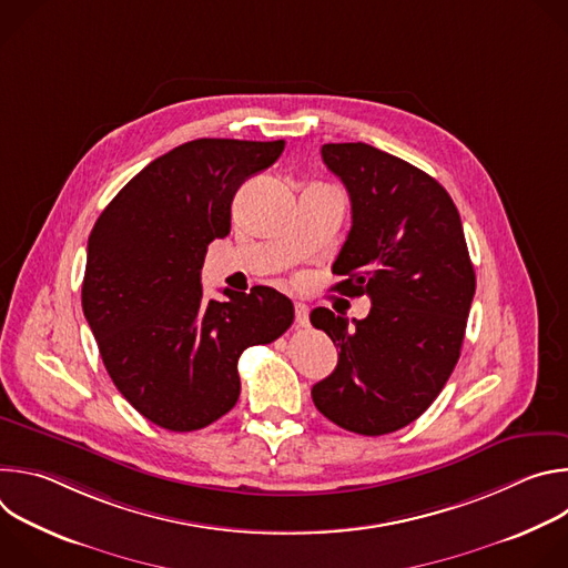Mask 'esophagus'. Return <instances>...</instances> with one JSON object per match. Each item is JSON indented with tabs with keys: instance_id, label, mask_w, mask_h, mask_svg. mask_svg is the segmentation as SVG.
<instances>
[{
	"instance_id": "obj_1",
	"label": "esophagus",
	"mask_w": 568,
	"mask_h": 568,
	"mask_svg": "<svg viewBox=\"0 0 568 568\" xmlns=\"http://www.w3.org/2000/svg\"><path fill=\"white\" fill-rule=\"evenodd\" d=\"M294 314H296V326L305 328L307 326V305L305 303H294Z\"/></svg>"
}]
</instances>
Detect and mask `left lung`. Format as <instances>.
I'll use <instances>...</instances> for the list:
<instances>
[{"label":"left lung","instance_id":"8db88e82","mask_svg":"<svg viewBox=\"0 0 568 568\" xmlns=\"http://www.w3.org/2000/svg\"><path fill=\"white\" fill-rule=\"evenodd\" d=\"M321 156L353 209L333 290L368 296L371 312L348 326L328 307L312 310V326L339 348L312 399L342 429L384 436L420 418L449 379L476 276L460 215L434 178L362 141L326 143Z\"/></svg>","mask_w":568,"mask_h":568}]
</instances>
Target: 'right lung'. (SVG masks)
Returning <instances> with one entry per match:
<instances>
[{"instance_id":"1","label":"right lung","mask_w":568,"mask_h":568,"mask_svg":"<svg viewBox=\"0 0 568 568\" xmlns=\"http://www.w3.org/2000/svg\"><path fill=\"white\" fill-rule=\"evenodd\" d=\"M285 141L195 139L156 156L99 215L83 312L103 364L132 407L169 432L202 429L233 409L242 351L272 344L292 301L265 285L206 301V247L231 231L242 182L270 169Z\"/></svg>"}]
</instances>
